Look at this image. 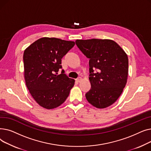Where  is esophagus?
<instances>
[{"mask_svg":"<svg viewBox=\"0 0 151 151\" xmlns=\"http://www.w3.org/2000/svg\"><path fill=\"white\" fill-rule=\"evenodd\" d=\"M81 80V77H79V78H78L76 79V81L77 83H80Z\"/></svg>","mask_w":151,"mask_h":151,"instance_id":"obj_1","label":"esophagus"}]
</instances>
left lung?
I'll list each match as a JSON object with an SVG mask.
<instances>
[{
    "mask_svg": "<svg viewBox=\"0 0 151 151\" xmlns=\"http://www.w3.org/2000/svg\"><path fill=\"white\" fill-rule=\"evenodd\" d=\"M75 43L89 59L91 88L86 93L87 100L97 108L111 105L121 95L127 81V55L111 40H76Z\"/></svg>",
    "mask_w": 151,
    "mask_h": 151,
    "instance_id": "8db88e82",
    "label": "left lung"
}]
</instances>
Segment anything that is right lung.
Segmentation results:
<instances>
[{
  "label": "right lung",
  "instance_id": "obj_1",
  "mask_svg": "<svg viewBox=\"0 0 151 151\" xmlns=\"http://www.w3.org/2000/svg\"><path fill=\"white\" fill-rule=\"evenodd\" d=\"M75 42L57 38L43 37L32 43L23 55L26 84L37 104L47 109L65 101L75 84L62 68L61 59Z\"/></svg>",
  "mask_w": 151,
  "mask_h": 151
}]
</instances>
